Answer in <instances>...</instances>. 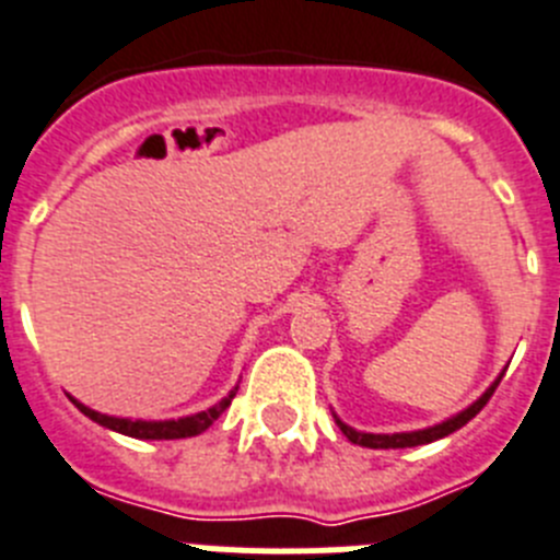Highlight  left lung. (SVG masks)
Listing matches in <instances>:
<instances>
[{
	"label": "left lung",
	"mask_w": 560,
	"mask_h": 560,
	"mask_svg": "<svg viewBox=\"0 0 560 560\" xmlns=\"http://www.w3.org/2000/svg\"><path fill=\"white\" fill-rule=\"evenodd\" d=\"M499 381H502V377H499ZM499 381H495L493 386H490L488 392H485V395L474 402V406L465 408L462 415L451 417V420L440 422V425H434V428H425V431H411V434H361V431H354V428L343 425L338 417H335V422H338V428L343 431V436H347L349 442H354V445H363V448H415V445H425V442H434V440H442V436L454 434L456 428H462L465 422L474 420V417L479 415L485 406H488V400L493 397Z\"/></svg>",
	"instance_id": "left-lung-1"
}]
</instances>
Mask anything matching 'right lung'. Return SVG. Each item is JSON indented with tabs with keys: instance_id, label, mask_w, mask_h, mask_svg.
<instances>
[{
	"instance_id": "right-lung-1",
	"label": "right lung",
	"mask_w": 560,
	"mask_h": 560,
	"mask_svg": "<svg viewBox=\"0 0 560 560\" xmlns=\"http://www.w3.org/2000/svg\"><path fill=\"white\" fill-rule=\"evenodd\" d=\"M236 397V388H233L231 395L225 397L222 402H217L208 411H199L194 417H183V420H165V422H143V420H120V417H106L98 415V411H92V408L81 406L78 400H72L78 406V411H84L90 420H95L98 425L112 428V431H118V434L126 436H138V440H183V436H197L202 434L208 425H213V420L231 406V400Z\"/></svg>"
}]
</instances>
